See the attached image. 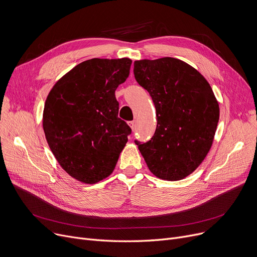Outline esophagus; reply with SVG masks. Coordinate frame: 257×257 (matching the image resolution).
<instances>
[{
	"label": "esophagus",
	"mask_w": 257,
	"mask_h": 257,
	"mask_svg": "<svg viewBox=\"0 0 257 257\" xmlns=\"http://www.w3.org/2000/svg\"><path fill=\"white\" fill-rule=\"evenodd\" d=\"M128 125L130 126V128L132 129V131H134V128H136V123H134V121L132 120V121H129Z\"/></svg>",
	"instance_id": "34e87169"
}]
</instances>
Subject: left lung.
Segmentation results:
<instances>
[{
	"label": "left lung",
	"mask_w": 257,
	"mask_h": 257,
	"mask_svg": "<svg viewBox=\"0 0 257 257\" xmlns=\"http://www.w3.org/2000/svg\"><path fill=\"white\" fill-rule=\"evenodd\" d=\"M133 73L150 93L157 117L151 140L134 143L156 177L183 179L210 149L220 116L219 103L206 79L182 60H137Z\"/></svg>",
	"instance_id": "8db88e82"
}]
</instances>
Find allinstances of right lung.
Masks as SVG:
<instances>
[{"label":"right lung","instance_id":"obj_1","mask_svg":"<svg viewBox=\"0 0 257 257\" xmlns=\"http://www.w3.org/2000/svg\"><path fill=\"white\" fill-rule=\"evenodd\" d=\"M131 60L92 58L76 65L49 92L43 126L52 153L75 179L97 183L112 173L131 128L117 116L115 89Z\"/></svg>","mask_w":257,"mask_h":257}]
</instances>
